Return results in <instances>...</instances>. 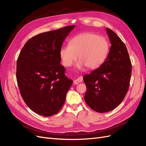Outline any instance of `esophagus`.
<instances>
[{
  "label": "esophagus",
  "mask_w": 146,
  "mask_h": 146,
  "mask_svg": "<svg viewBox=\"0 0 146 146\" xmlns=\"http://www.w3.org/2000/svg\"><path fill=\"white\" fill-rule=\"evenodd\" d=\"M82 80H83V77L82 76L79 77L78 78H77V79H76V80H74V85H77V84L82 82Z\"/></svg>",
  "instance_id": "esophagus-1"
}]
</instances>
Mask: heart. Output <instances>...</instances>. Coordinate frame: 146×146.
I'll return each mask as SVG.
<instances>
[{"mask_svg": "<svg viewBox=\"0 0 146 146\" xmlns=\"http://www.w3.org/2000/svg\"><path fill=\"white\" fill-rule=\"evenodd\" d=\"M110 44L107 38L94 33L85 32L74 36L69 44L60 51L63 65L70 67L77 59L76 67L82 69L85 66L90 69L99 68L108 56Z\"/></svg>", "mask_w": 146, "mask_h": 146, "instance_id": "b5f03b06", "label": "heart"}]
</instances>
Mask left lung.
<instances>
[{
    "mask_svg": "<svg viewBox=\"0 0 146 146\" xmlns=\"http://www.w3.org/2000/svg\"><path fill=\"white\" fill-rule=\"evenodd\" d=\"M111 47L104 64L83 77L86 104L96 112L106 113L116 108L129 90L131 63L127 47L117 35L106 29Z\"/></svg>",
    "mask_w": 146,
    "mask_h": 146,
    "instance_id": "1",
    "label": "left lung"
}]
</instances>
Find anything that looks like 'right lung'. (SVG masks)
Segmentation results:
<instances>
[{
	"instance_id": "add662e5",
	"label": "right lung",
	"mask_w": 146,
	"mask_h": 146,
	"mask_svg": "<svg viewBox=\"0 0 146 146\" xmlns=\"http://www.w3.org/2000/svg\"><path fill=\"white\" fill-rule=\"evenodd\" d=\"M74 27L67 26L32 37L17 58L16 79L21 96L26 105L39 115L48 117L58 113L72 84L60 64V51Z\"/></svg>"
}]
</instances>
